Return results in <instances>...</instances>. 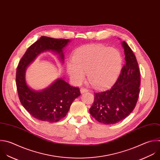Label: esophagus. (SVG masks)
Segmentation results:
<instances>
[{
  "mask_svg": "<svg viewBox=\"0 0 160 160\" xmlns=\"http://www.w3.org/2000/svg\"><path fill=\"white\" fill-rule=\"evenodd\" d=\"M88 90L86 88H84V87H82L80 88V92L82 93H84V92H88Z\"/></svg>",
  "mask_w": 160,
  "mask_h": 160,
  "instance_id": "34e87169",
  "label": "esophagus"
}]
</instances>
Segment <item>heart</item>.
Instances as JSON below:
<instances>
[{"label":"heart","instance_id":"1","mask_svg":"<svg viewBox=\"0 0 160 160\" xmlns=\"http://www.w3.org/2000/svg\"><path fill=\"white\" fill-rule=\"evenodd\" d=\"M121 65L122 57L118 49L89 44L75 52L73 61L67 63V70L74 83H81L87 74L88 80L93 87L103 88L116 82Z\"/></svg>","mask_w":160,"mask_h":160}]
</instances>
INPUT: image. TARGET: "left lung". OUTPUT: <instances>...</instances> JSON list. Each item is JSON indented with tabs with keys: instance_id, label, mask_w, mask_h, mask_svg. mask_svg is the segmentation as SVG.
I'll return each instance as SVG.
<instances>
[{
	"instance_id": "1",
	"label": "left lung",
	"mask_w": 160,
	"mask_h": 160,
	"mask_svg": "<svg viewBox=\"0 0 160 160\" xmlns=\"http://www.w3.org/2000/svg\"><path fill=\"white\" fill-rule=\"evenodd\" d=\"M126 63L115 84L109 89L94 92V101L89 109L91 116L105 124L117 123L128 116L136 107L139 94L140 72L136 56L122 42Z\"/></svg>"
}]
</instances>
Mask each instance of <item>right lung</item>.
Segmentation results:
<instances>
[{
    "label": "right lung",
    "instance_id": "1",
    "mask_svg": "<svg viewBox=\"0 0 160 160\" xmlns=\"http://www.w3.org/2000/svg\"><path fill=\"white\" fill-rule=\"evenodd\" d=\"M69 41L41 36L28 48L18 64L16 80L19 98L25 109L39 121L56 122L65 118L73 101L80 95V91L78 87H72L62 79L57 80L42 91L31 90L25 80L26 68L38 55L46 50L58 53L63 60L62 49Z\"/></svg>",
    "mask_w": 160,
    "mask_h": 160
}]
</instances>
